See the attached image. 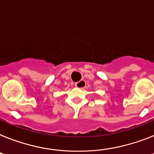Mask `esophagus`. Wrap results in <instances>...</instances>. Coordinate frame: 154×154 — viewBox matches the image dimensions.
I'll return each mask as SVG.
<instances>
[{
  "label": "esophagus",
  "instance_id": "1",
  "mask_svg": "<svg viewBox=\"0 0 154 154\" xmlns=\"http://www.w3.org/2000/svg\"><path fill=\"white\" fill-rule=\"evenodd\" d=\"M86 82L85 80H80L79 82H77L75 83V86L79 89H83L86 87Z\"/></svg>",
  "mask_w": 154,
  "mask_h": 154
}]
</instances>
